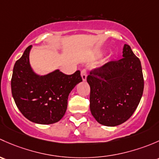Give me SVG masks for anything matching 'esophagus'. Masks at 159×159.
I'll return each mask as SVG.
<instances>
[{
  "label": "esophagus",
  "instance_id": "34e87169",
  "mask_svg": "<svg viewBox=\"0 0 159 159\" xmlns=\"http://www.w3.org/2000/svg\"><path fill=\"white\" fill-rule=\"evenodd\" d=\"M81 76H82V79H83V81L86 80V77H87V71L86 70H83L81 71Z\"/></svg>",
  "mask_w": 159,
  "mask_h": 159
}]
</instances>
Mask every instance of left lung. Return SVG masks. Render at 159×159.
Returning <instances> with one entry per match:
<instances>
[{
	"mask_svg": "<svg viewBox=\"0 0 159 159\" xmlns=\"http://www.w3.org/2000/svg\"><path fill=\"white\" fill-rule=\"evenodd\" d=\"M122 58L92 69L88 75L90 86V111L99 123L116 126L127 121L138 107L144 89L139 59L125 44Z\"/></svg>",
	"mask_w": 159,
	"mask_h": 159,
	"instance_id": "obj_1",
	"label": "left lung"
}]
</instances>
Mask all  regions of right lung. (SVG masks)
Returning a JSON list of instances; mask_svg holds the SVG:
<instances>
[{
    "label": "right lung",
    "mask_w": 159,
    "mask_h": 159,
    "mask_svg": "<svg viewBox=\"0 0 159 159\" xmlns=\"http://www.w3.org/2000/svg\"><path fill=\"white\" fill-rule=\"evenodd\" d=\"M31 45L16 61L11 92L16 105L27 119L38 124H53L63 118L70 91L83 79L80 71L66 75L59 70L43 76L36 75L29 63Z\"/></svg>",
    "instance_id": "obj_1"
}]
</instances>
